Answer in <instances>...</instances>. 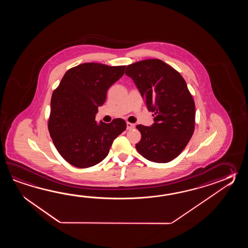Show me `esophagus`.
<instances>
[{"mask_svg":"<svg viewBox=\"0 0 248 248\" xmlns=\"http://www.w3.org/2000/svg\"><path fill=\"white\" fill-rule=\"evenodd\" d=\"M135 127H136L135 124L130 123V122H126V129H133V128H135Z\"/></svg>","mask_w":248,"mask_h":248,"instance_id":"obj_1","label":"esophagus"}]
</instances>
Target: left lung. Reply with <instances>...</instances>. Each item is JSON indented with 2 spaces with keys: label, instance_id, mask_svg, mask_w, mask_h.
<instances>
[{
  "label": "left lung",
  "instance_id": "8db88e82",
  "mask_svg": "<svg viewBox=\"0 0 248 248\" xmlns=\"http://www.w3.org/2000/svg\"><path fill=\"white\" fill-rule=\"evenodd\" d=\"M130 77L154 112L151 126L137 125L141 140L136 144L143 158L167 163L186 147L194 132L195 104L182 75L159 59H146L127 65Z\"/></svg>",
  "mask_w": 248,
  "mask_h": 248
}]
</instances>
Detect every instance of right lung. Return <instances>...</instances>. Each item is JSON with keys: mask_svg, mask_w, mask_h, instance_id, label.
<instances>
[{"mask_svg": "<svg viewBox=\"0 0 248 248\" xmlns=\"http://www.w3.org/2000/svg\"><path fill=\"white\" fill-rule=\"evenodd\" d=\"M126 66L84 63L68 70L54 90L48 131L58 153L68 163L86 169L108 155L114 139L126 129V122H95L107 90L122 78Z\"/></svg>", "mask_w": 248, "mask_h": 248, "instance_id": "right-lung-1", "label": "right lung"}]
</instances>
